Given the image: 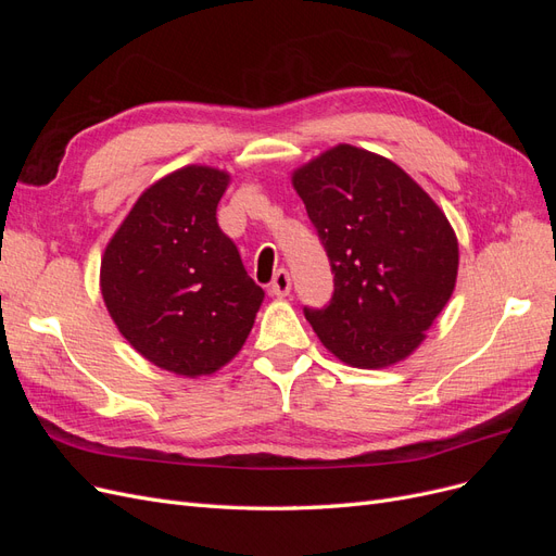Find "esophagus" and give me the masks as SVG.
<instances>
[{
	"mask_svg": "<svg viewBox=\"0 0 556 556\" xmlns=\"http://www.w3.org/2000/svg\"><path fill=\"white\" fill-rule=\"evenodd\" d=\"M292 290V278H290V271L288 268H278L271 285H268V292L276 294V296H288Z\"/></svg>",
	"mask_w": 556,
	"mask_h": 556,
	"instance_id": "1",
	"label": "esophagus"
}]
</instances>
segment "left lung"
Here are the masks:
<instances>
[{"mask_svg": "<svg viewBox=\"0 0 556 556\" xmlns=\"http://www.w3.org/2000/svg\"><path fill=\"white\" fill-rule=\"evenodd\" d=\"M292 180L333 274L329 304L304 308L319 341L359 368L408 357L457 280L447 217L394 162L355 146L327 150Z\"/></svg>", "mask_w": 556, "mask_h": 556, "instance_id": "left-lung-1", "label": "left lung"}]
</instances>
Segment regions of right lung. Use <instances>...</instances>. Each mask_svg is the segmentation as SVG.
Segmentation results:
<instances>
[{"mask_svg":"<svg viewBox=\"0 0 556 556\" xmlns=\"http://www.w3.org/2000/svg\"><path fill=\"white\" fill-rule=\"evenodd\" d=\"M229 176L185 166L148 188L102 260V294L125 339L178 376L225 366L255 323L264 290L217 225Z\"/></svg>","mask_w":556,"mask_h":556,"instance_id":"1","label":"right lung"}]
</instances>
